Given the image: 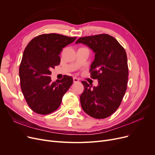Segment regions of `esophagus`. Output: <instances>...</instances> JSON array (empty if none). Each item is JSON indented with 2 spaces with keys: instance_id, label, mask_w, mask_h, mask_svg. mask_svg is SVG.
Listing matches in <instances>:
<instances>
[{
  "instance_id": "esophagus-1",
  "label": "esophagus",
  "mask_w": 155,
  "mask_h": 155,
  "mask_svg": "<svg viewBox=\"0 0 155 155\" xmlns=\"http://www.w3.org/2000/svg\"><path fill=\"white\" fill-rule=\"evenodd\" d=\"M73 82H74V83H77V82H79V79H78L77 78L74 77L73 78Z\"/></svg>"
}]
</instances>
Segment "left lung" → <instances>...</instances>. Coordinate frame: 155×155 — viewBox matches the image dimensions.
<instances>
[{"mask_svg":"<svg viewBox=\"0 0 155 155\" xmlns=\"http://www.w3.org/2000/svg\"><path fill=\"white\" fill-rule=\"evenodd\" d=\"M75 43L87 45L95 53L90 71L91 77L99 80L97 87L82 81L85 89L80 97L81 106L94 118H106L117 109L126 91V51L114 38L106 34L80 38Z\"/></svg>","mask_w":155,"mask_h":155,"instance_id":"left-lung-1","label":"left lung"}]
</instances>
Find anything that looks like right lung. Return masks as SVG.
Returning a JSON list of instances; mask_svg holds the SVG:
<instances>
[{"instance_id": "right-lung-1", "label": "right lung", "mask_w": 155, "mask_h": 155, "mask_svg": "<svg viewBox=\"0 0 155 155\" xmlns=\"http://www.w3.org/2000/svg\"><path fill=\"white\" fill-rule=\"evenodd\" d=\"M71 38L51 33L32 39L24 51L19 67L21 87L29 107L39 114H50L59 107L64 94L73 83L71 77L52 82L50 71L60 63L63 48L73 43Z\"/></svg>"}]
</instances>
